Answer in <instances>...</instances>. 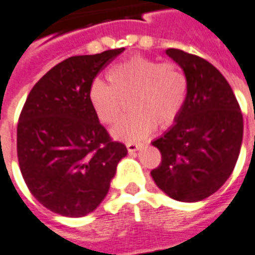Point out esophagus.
Segmentation results:
<instances>
[{"instance_id": "1", "label": "esophagus", "mask_w": 255, "mask_h": 255, "mask_svg": "<svg viewBox=\"0 0 255 255\" xmlns=\"http://www.w3.org/2000/svg\"><path fill=\"white\" fill-rule=\"evenodd\" d=\"M127 149L129 153H134L138 149H141V145L139 143H134V142H127Z\"/></svg>"}]
</instances>
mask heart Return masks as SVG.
I'll list each match as a JSON object with an SVG mask.
<instances>
[{
    "label": "heart",
    "instance_id": "heart-1",
    "mask_svg": "<svg viewBox=\"0 0 255 255\" xmlns=\"http://www.w3.org/2000/svg\"><path fill=\"white\" fill-rule=\"evenodd\" d=\"M107 79L93 81L89 88L92 109L103 124H114L129 98L131 113L113 128V135L123 141L139 142L156 127L170 126L181 113L188 96V79L173 61L159 62L145 55H132L114 64Z\"/></svg>",
    "mask_w": 255,
    "mask_h": 255
}]
</instances>
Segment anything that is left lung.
<instances>
[{
  "label": "left lung",
  "instance_id": "obj_1",
  "mask_svg": "<svg viewBox=\"0 0 255 255\" xmlns=\"http://www.w3.org/2000/svg\"><path fill=\"white\" fill-rule=\"evenodd\" d=\"M166 54L187 75L188 96L174 126L152 142L162 160L150 174L170 198L197 202L216 193L235 169L243 114L229 82L211 62L177 48Z\"/></svg>",
  "mask_w": 255,
  "mask_h": 255
}]
</instances>
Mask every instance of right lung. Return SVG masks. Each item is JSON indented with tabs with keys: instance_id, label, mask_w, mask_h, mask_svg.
Wrapping results in <instances>:
<instances>
[{
	"instance_id": "1",
	"label": "right lung",
	"mask_w": 255,
	"mask_h": 255,
	"mask_svg": "<svg viewBox=\"0 0 255 255\" xmlns=\"http://www.w3.org/2000/svg\"><path fill=\"white\" fill-rule=\"evenodd\" d=\"M123 51L64 60L37 81L22 107L19 169L33 197L54 214L79 218L95 211L127 155L126 145L110 136L89 102L96 75Z\"/></svg>"
}]
</instances>
